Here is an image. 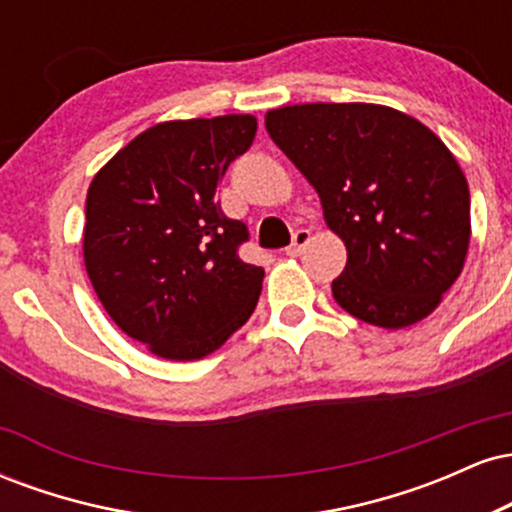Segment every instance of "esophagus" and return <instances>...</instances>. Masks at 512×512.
Returning a JSON list of instances; mask_svg holds the SVG:
<instances>
[{
	"mask_svg": "<svg viewBox=\"0 0 512 512\" xmlns=\"http://www.w3.org/2000/svg\"><path fill=\"white\" fill-rule=\"evenodd\" d=\"M308 240H310L308 228H298V231L293 233V243L289 245V248H286V255H289V257L301 255V250L305 248V245H308Z\"/></svg>",
	"mask_w": 512,
	"mask_h": 512,
	"instance_id": "1",
	"label": "esophagus"
}]
</instances>
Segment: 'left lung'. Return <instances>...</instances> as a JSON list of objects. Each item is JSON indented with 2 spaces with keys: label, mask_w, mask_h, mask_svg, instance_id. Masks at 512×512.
I'll return each instance as SVG.
<instances>
[{
  "label": "left lung",
  "mask_w": 512,
  "mask_h": 512,
  "mask_svg": "<svg viewBox=\"0 0 512 512\" xmlns=\"http://www.w3.org/2000/svg\"><path fill=\"white\" fill-rule=\"evenodd\" d=\"M272 142L320 195L344 240L332 296L349 315L402 330L438 308L469 248V185L431 129L370 103L269 110Z\"/></svg>",
  "instance_id": "1"
}]
</instances>
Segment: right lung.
<instances>
[{"mask_svg": "<svg viewBox=\"0 0 512 512\" xmlns=\"http://www.w3.org/2000/svg\"><path fill=\"white\" fill-rule=\"evenodd\" d=\"M257 120L161 122L98 170L86 195L84 262L113 322L156 356L195 361L248 322L264 269L240 260L250 233L216 199Z\"/></svg>", "mask_w": 512, "mask_h": 512, "instance_id": "add662e5", "label": "right lung"}]
</instances>
